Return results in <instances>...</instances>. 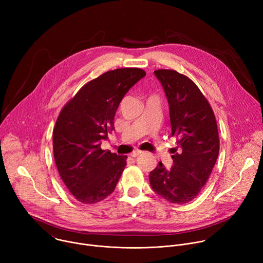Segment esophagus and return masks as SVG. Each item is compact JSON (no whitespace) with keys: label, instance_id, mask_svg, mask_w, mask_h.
<instances>
[{"label":"esophagus","instance_id":"1","mask_svg":"<svg viewBox=\"0 0 263 263\" xmlns=\"http://www.w3.org/2000/svg\"><path fill=\"white\" fill-rule=\"evenodd\" d=\"M140 154H142V151H139V149H136V151H133L131 154H130V156L131 157H137V156H139Z\"/></svg>","mask_w":263,"mask_h":263}]
</instances>
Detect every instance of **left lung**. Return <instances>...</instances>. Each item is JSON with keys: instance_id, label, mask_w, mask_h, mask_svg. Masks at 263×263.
I'll use <instances>...</instances> for the list:
<instances>
[{"instance_id": "left-lung-1", "label": "left lung", "mask_w": 263, "mask_h": 263, "mask_svg": "<svg viewBox=\"0 0 263 263\" xmlns=\"http://www.w3.org/2000/svg\"><path fill=\"white\" fill-rule=\"evenodd\" d=\"M170 108L173 165L161 162L148 175L152 190L173 204L189 203L202 191L216 162L219 151L217 125L212 108L199 87L173 69H157Z\"/></svg>"}]
</instances>
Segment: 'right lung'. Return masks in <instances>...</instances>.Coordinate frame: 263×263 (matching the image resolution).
Segmentation results:
<instances>
[{
    "label": "right lung",
    "instance_id": "obj_1",
    "mask_svg": "<svg viewBox=\"0 0 263 263\" xmlns=\"http://www.w3.org/2000/svg\"><path fill=\"white\" fill-rule=\"evenodd\" d=\"M145 71L109 70L86 83L60 111L53 130L54 158L70 194L83 204L98 203L114 193L127 156L101 148L115 130V116L128 90Z\"/></svg>",
    "mask_w": 263,
    "mask_h": 263
}]
</instances>
